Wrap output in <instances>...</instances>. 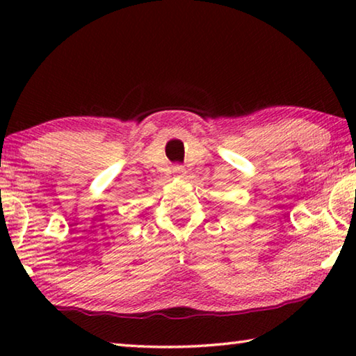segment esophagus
<instances>
[{
  "mask_svg": "<svg viewBox=\"0 0 356 356\" xmlns=\"http://www.w3.org/2000/svg\"><path fill=\"white\" fill-rule=\"evenodd\" d=\"M174 174L179 177H184L185 176V170L182 166H174Z\"/></svg>",
  "mask_w": 356,
  "mask_h": 356,
  "instance_id": "obj_1",
  "label": "esophagus"
}]
</instances>
